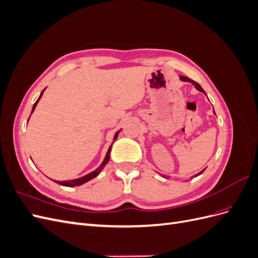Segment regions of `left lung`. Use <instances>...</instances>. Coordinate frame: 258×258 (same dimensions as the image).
Segmentation results:
<instances>
[{
  "label": "left lung",
  "mask_w": 258,
  "mask_h": 258,
  "mask_svg": "<svg viewBox=\"0 0 258 258\" xmlns=\"http://www.w3.org/2000/svg\"><path fill=\"white\" fill-rule=\"evenodd\" d=\"M179 79H181V81H183V82H188V83H191L194 86H195V88H196L197 90H199V91H201V92H204V93H206L205 92V90L204 89H202V87H201V86L198 84V83H196V82H195V81H192V80H190V79H188V77H186V76H183V75H179ZM214 111V110H213ZM206 169H204V170H202L201 171V172H199L197 175H195V176H198V175H200L202 172H204V171H205ZM162 177H165V178H169L168 176H165V175H161Z\"/></svg>",
  "instance_id": "obj_1"
}]
</instances>
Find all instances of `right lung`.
Instances as JSON below:
<instances>
[{"label": "right lung", "instance_id": "1", "mask_svg": "<svg viewBox=\"0 0 258 258\" xmlns=\"http://www.w3.org/2000/svg\"><path fill=\"white\" fill-rule=\"evenodd\" d=\"M46 89V88H45ZM45 89L41 92V95H40V97H38V99L36 100V102L33 104V107H32V112H31V114H32L33 112H34V110H35V107H36V105H37V103H38V101L41 100V98H42V96H43V93H44V91H45ZM29 121V120H28ZM121 131V129L120 130H118L116 132V134L114 135V139H113V142L115 141V140L117 139V137H118V134L119 132ZM112 145H113V143L111 144V146L108 147V150H107V152H106V155H105V157H104V159H103V161H102V163H101V165L96 169V170H93L92 172H90V173H88V174H86V175H84V176H82V177H79V178H74V179H71V181H62V182H58V181H54V179H52L53 182H56V183H58V184H60V185H62V186H67V187H74V186H80V185H83V184H85L86 182H88V181H90V179H92L93 177H96L97 175H99V173L101 172V171L103 170V168L105 167V165L106 163L108 162V160H110V155H111V151H112Z\"/></svg>", "mask_w": 258, "mask_h": 258}]
</instances>
